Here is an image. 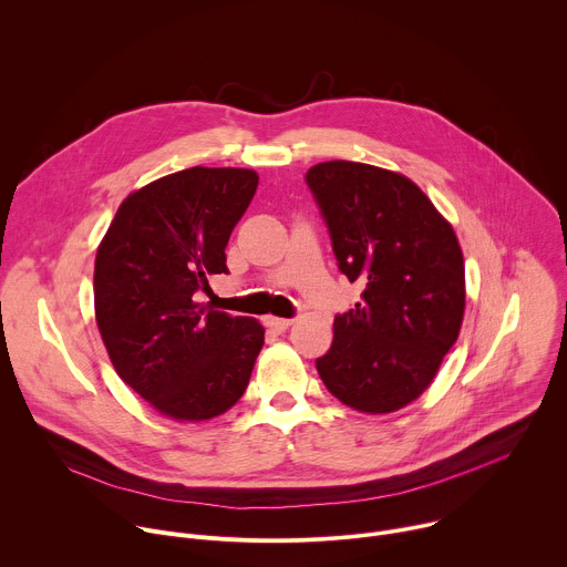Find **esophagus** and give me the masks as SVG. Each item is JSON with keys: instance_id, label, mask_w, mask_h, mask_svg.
Returning a JSON list of instances; mask_svg holds the SVG:
<instances>
[{"instance_id": "obj_1", "label": "esophagus", "mask_w": 567, "mask_h": 567, "mask_svg": "<svg viewBox=\"0 0 567 567\" xmlns=\"http://www.w3.org/2000/svg\"><path fill=\"white\" fill-rule=\"evenodd\" d=\"M291 318H278V316H267L265 318V326L269 328V330H274V332H285V330H289V326H291Z\"/></svg>"}]
</instances>
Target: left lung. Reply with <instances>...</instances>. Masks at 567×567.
<instances>
[{
    "instance_id": "left-lung-1",
    "label": "left lung",
    "mask_w": 567,
    "mask_h": 567,
    "mask_svg": "<svg viewBox=\"0 0 567 567\" xmlns=\"http://www.w3.org/2000/svg\"><path fill=\"white\" fill-rule=\"evenodd\" d=\"M305 182L330 230L339 271L361 302L334 318L316 359L326 388L359 413L415 401L457 341L464 260L451 224L403 175L357 161H326Z\"/></svg>"
}]
</instances>
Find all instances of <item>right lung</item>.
I'll list each match as a JSON object with an SVG mask.
<instances>
[{
	"mask_svg": "<svg viewBox=\"0 0 567 567\" xmlns=\"http://www.w3.org/2000/svg\"><path fill=\"white\" fill-rule=\"evenodd\" d=\"M258 175L188 168L132 193L110 224L94 267L96 322L118 377L161 415L202 422L245 394L265 328L195 302L228 274V237Z\"/></svg>",
	"mask_w": 567,
	"mask_h": 567,
	"instance_id": "obj_1",
	"label": "right lung"
}]
</instances>
